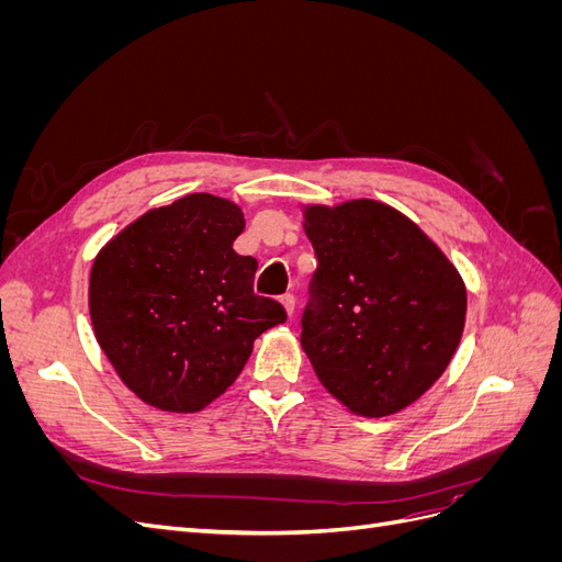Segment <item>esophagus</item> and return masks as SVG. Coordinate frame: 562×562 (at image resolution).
<instances>
[{
    "label": "esophagus",
    "instance_id": "34e87169",
    "mask_svg": "<svg viewBox=\"0 0 562 562\" xmlns=\"http://www.w3.org/2000/svg\"><path fill=\"white\" fill-rule=\"evenodd\" d=\"M281 304H283V310H285L288 316L295 314V295H293V293L281 295Z\"/></svg>",
    "mask_w": 562,
    "mask_h": 562
}]
</instances>
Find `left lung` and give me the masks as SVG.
<instances>
[{
  "label": "left lung",
  "mask_w": 562,
  "mask_h": 562,
  "mask_svg": "<svg viewBox=\"0 0 562 562\" xmlns=\"http://www.w3.org/2000/svg\"><path fill=\"white\" fill-rule=\"evenodd\" d=\"M316 252L302 349L351 413L386 417L415 403L462 339L467 288L411 217L372 199L304 209Z\"/></svg>",
  "instance_id": "left-lung-1"
}]
</instances>
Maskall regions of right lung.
<instances>
[{"label":"right lung","mask_w":562,"mask_h":562,"mask_svg":"<svg viewBox=\"0 0 562 562\" xmlns=\"http://www.w3.org/2000/svg\"><path fill=\"white\" fill-rule=\"evenodd\" d=\"M236 203L206 192L151 209L95 255L93 333L116 375L166 413H196L239 378L255 337L285 321L252 293L258 260L232 244Z\"/></svg>","instance_id":"right-lung-1"}]
</instances>
